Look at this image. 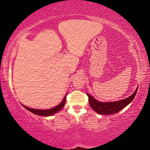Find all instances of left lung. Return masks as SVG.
Wrapping results in <instances>:
<instances>
[{
    "mask_svg": "<svg viewBox=\"0 0 150 150\" xmlns=\"http://www.w3.org/2000/svg\"><path fill=\"white\" fill-rule=\"evenodd\" d=\"M138 87L134 91V93L129 97L115 102H100L97 100H96L93 96H91L89 94L87 93L88 96V102L91 107L95 110L96 113L100 114V115H112L118 112L124 107H126L127 105H128L135 97L136 95Z\"/></svg>",
    "mask_w": 150,
    "mask_h": 150,
    "instance_id": "obj_1",
    "label": "left lung"
}]
</instances>
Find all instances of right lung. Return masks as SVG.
I'll use <instances>...</instances> for the list:
<instances>
[{
    "instance_id": "1",
    "label": "right lung",
    "mask_w": 150,
    "mask_h": 150,
    "mask_svg": "<svg viewBox=\"0 0 150 150\" xmlns=\"http://www.w3.org/2000/svg\"><path fill=\"white\" fill-rule=\"evenodd\" d=\"M66 96H67V94H66V95L65 96V97L62 100V102L59 105L55 106L54 108H52L50 109H46V110H41V109H34V108H29L28 107V106H26L23 105H22V106H23L25 108H26L28 110H29L30 112H31L34 113L36 115L42 116H52L53 115H54V114L57 113L58 111L62 110V109L63 108V106H65V101H66Z\"/></svg>"
}]
</instances>
